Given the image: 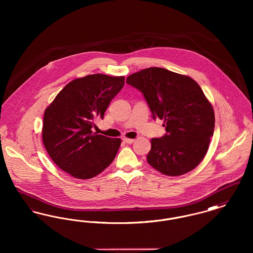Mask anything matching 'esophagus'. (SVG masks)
Instances as JSON below:
<instances>
[{"label":"esophagus","mask_w":253,"mask_h":253,"mask_svg":"<svg viewBox=\"0 0 253 253\" xmlns=\"http://www.w3.org/2000/svg\"><path fill=\"white\" fill-rule=\"evenodd\" d=\"M123 141L125 142V143H127V144H132V142L134 141V139H132V138H123Z\"/></svg>","instance_id":"esophagus-1"}]
</instances>
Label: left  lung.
Returning a JSON list of instances; mask_svg holds the SVG:
<instances>
[{"label": "left lung", "mask_w": 253, "mask_h": 253, "mask_svg": "<svg viewBox=\"0 0 253 253\" xmlns=\"http://www.w3.org/2000/svg\"><path fill=\"white\" fill-rule=\"evenodd\" d=\"M126 83L139 90L154 120L167 133L152 138L148 163L169 176L191 171L204 158L214 131V112L201 87L188 76L151 67L130 75Z\"/></svg>", "instance_id": "1"}]
</instances>
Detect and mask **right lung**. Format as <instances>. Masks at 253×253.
I'll list each match as a JSON object with an SVG mask.
<instances>
[{
    "instance_id": "1",
    "label": "right lung",
    "mask_w": 253,
    "mask_h": 253,
    "mask_svg": "<svg viewBox=\"0 0 253 253\" xmlns=\"http://www.w3.org/2000/svg\"><path fill=\"white\" fill-rule=\"evenodd\" d=\"M124 85V77L103 74L74 80L44 112L42 142L56 165L79 179H89L113 162L121 138L92 132L94 120L103 119L111 100Z\"/></svg>"
}]
</instances>
